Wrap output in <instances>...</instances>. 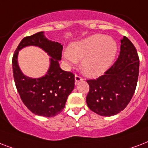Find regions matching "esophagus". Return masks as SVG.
I'll use <instances>...</instances> for the list:
<instances>
[{
  "label": "esophagus",
  "instance_id": "1",
  "mask_svg": "<svg viewBox=\"0 0 148 148\" xmlns=\"http://www.w3.org/2000/svg\"><path fill=\"white\" fill-rule=\"evenodd\" d=\"M74 79H75V83H77V82H81V81H83V80H84V79L82 78V77L79 76V75H75Z\"/></svg>",
  "mask_w": 148,
  "mask_h": 148
}]
</instances>
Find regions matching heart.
I'll list each match as a JSON object with an SVG mask.
<instances>
[{"label": "heart", "mask_w": 148, "mask_h": 148, "mask_svg": "<svg viewBox=\"0 0 148 148\" xmlns=\"http://www.w3.org/2000/svg\"><path fill=\"white\" fill-rule=\"evenodd\" d=\"M116 42L103 34H94L74 42L64 52V59L68 65L82 60L84 74L98 77L104 74L114 60L117 53Z\"/></svg>", "instance_id": "1"}]
</instances>
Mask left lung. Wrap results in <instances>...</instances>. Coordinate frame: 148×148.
<instances>
[{
  "label": "left lung",
  "mask_w": 148,
  "mask_h": 148,
  "mask_svg": "<svg viewBox=\"0 0 148 148\" xmlns=\"http://www.w3.org/2000/svg\"><path fill=\"white\" fill-rule=\"evenodd\" d=\"M120 42V53L114 64L104 75L87 81L90 87L87 105L102 116H111L123 111L137 87L140 64L137 49L126 36Z\"/></svg>",
  "instance_id": "left-lung-1"
}]
</instances>
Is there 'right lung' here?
Here are the masks:
<instances>
[{
  "label": "right lung",
  "instance_id": "1",
  "mask_svg": "<svg viewBox=\"0 0 148 148\" xmlns=\"http://www.w3.org/2000/svg\"><path fill=\"white\" fill-rule=\"evenodd\" d=\"M29 45L41 48L51 57L47 73L39 79L25 75L18 66V52ZM62 49L60 42L49 40L43 32H39L25 37L14 51L12 68L15 86L23 103L34 114L53 117L60 113L67 97L74 90V75L60 66Z\"/></svg>",
  "mask_w": 148,
  "mask_h": 148
}]
</instances>
